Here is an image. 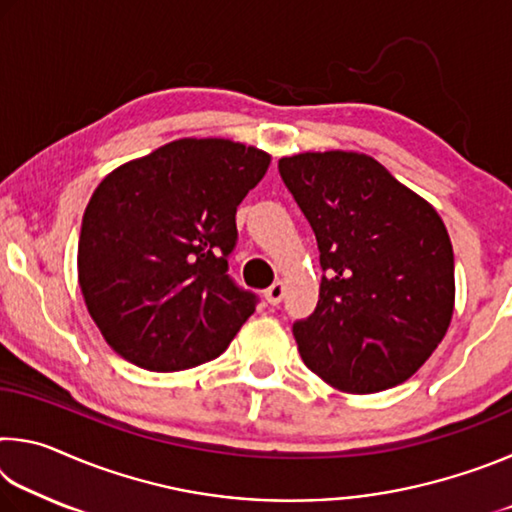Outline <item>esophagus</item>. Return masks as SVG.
<instances>
[{"label": "esophagus", "instance_id": "esophagus-1", "mask_svg": "<svg viewBox=\"0 0 512 512\" xmlns=\"http://www.w3.org/2000/svg\"><path fill=\"white\" fill-rule=\"evenodd\" d=\"M282 296H284V284L280 280L273 282L271 287H268L266 293H264V298H266L268 305H277V302L282 300Z\"/></svg>", "mask_w": 512, "mask_h": 512}]
</instances>
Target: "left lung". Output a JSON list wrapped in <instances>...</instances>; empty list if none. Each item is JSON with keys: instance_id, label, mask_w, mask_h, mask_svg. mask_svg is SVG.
Instances as JSON below:
<instances>
[{"instance_id": "obj_1", "label": "left lung", "mask_w": 512, "mask_h": 512, "mask_svg": "<svg viewBox=\"0 0 512 512\" xmlns=\"http://www.w3.org/2000/svg\"><path fill=\"white\" fill-rule=\"evenodd\" d=\"M320 250L318 305L293 323L305 366L343 393L409 379L454 314V250L438 212L363 153L277 162Z\"/></svg>"}]
</instances>
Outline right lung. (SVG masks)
Instances as JSON below:
<instances>
[{
  "instance_id": "1",
  "label": "right lung",
  "mask_w": 512,
  "mask_h": 512,
  "mask_svg": "<svg viewBox=\"0 0 512 512\" xmlns=\"http://www.w3.org/2000/svg\"><path fill=\"white\" fill-rule=\"evenodd\" d=\"M271 155L230 140H176L94 189L79 284L103 339L135 366L173 372L225 352L257 296L228 275L237 207Z\"/></svg>"
}]
</instances>
